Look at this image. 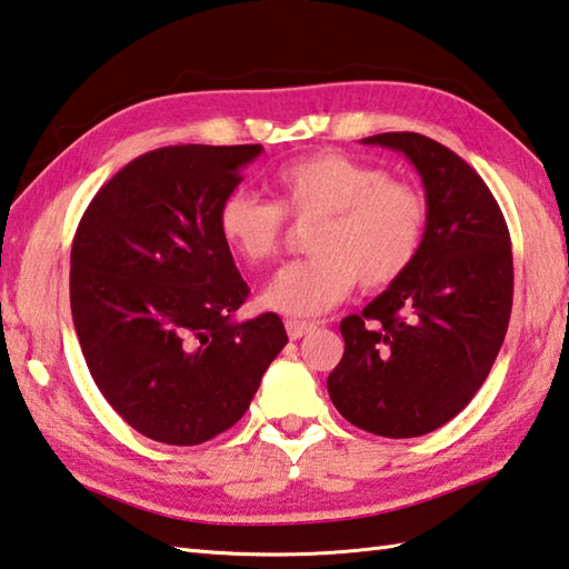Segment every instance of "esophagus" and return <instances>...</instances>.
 <instances>
[{"instance_id":"1","label":"esophagus","mask_w":569,"mask_h":569,"mask_svg":"<svg viewBox=\"0 0 569 569\" xmlns=\"http://www.w3.org/2000/svg\"><path fill=\"white\" fill-rule=\"evenodd\" d=\"M286 330H288V338H291V340H300L303 336H308V332L316 330V322L288 318V320H286Z\"/></svg>"}]
</instances>
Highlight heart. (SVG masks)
<instances>
[{
    "instance_id": "obj_1",
    "label": "heart",
    "mask_w": 569,
    "mask_h": 569,
    "mask_svg": "<svg viewBox=\"0 0 569 569\" xmlns=\"http://www.w3.org/2000/svg\"><path fill=\"white\" fill-rule=\"evenodd\" d=\"M276 202L237 189L217 224L241 261L261 266L281 253L288 217L310 221L308 259L288 263L261 293L273 313L310 318L336 308L360 281L382 291L417 261L429 224L427 194L380 164L340 150H318L273 174Z\"/></svg>"
}]
</instances>
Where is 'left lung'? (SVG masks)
<instances>
[{
  "mask_svg": "<svg viewBox=\"0 0 569 569\" xmlns=\"http://www.w3.org/2000/svg\"><path fill=\"white\" fill-rule=\"evenodd\" d=\"M365 142L417 167L429 224L411 269L340 322L328 392L350 425L411 439L459 415L491 372L513 308V251L496 197L459 154L419 132Z\"/></svg>",
  "mask_w": 569,
  "mask_h": 569,
  "instance_id": "obj_1",
  "label": "left lung"
}]
</instances>
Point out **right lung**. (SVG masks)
I'll return each mask as SVG.
<instances>
[{
  "instance_id": "1",
  "label": "right lung",
  "mask_w": 569,
  "mask_h": 569,
  "mask_svg": "<svg viewBox=\"0 0 569 569\" xmlns=\"http://www.w3.org/2000/svg\"><path fill=\"white\" fill-rule=\"evenodd\" d=\"M261 144H170L98 189L71 247V313L100 395L152 441L237 425L288 342L276 313L233 322L249 286L217 214Z\"/></svg>"
}]
</instances>
